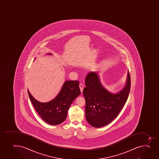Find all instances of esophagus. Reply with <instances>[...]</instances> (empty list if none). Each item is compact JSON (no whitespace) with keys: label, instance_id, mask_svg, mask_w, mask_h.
<instances>
[{"label":"esophagus","instance_id":"obj_1","mask_svg":"<svg viewBox=\"0 0 159 159\" xmlns=\"http://www.w3.org/2000/svg\"><path fill=\"white\" fill-rule=\"evenodd\" d=\"M79 87H80V89L81 92V93H82V92H83V90H84V85L83 84H79Z\"/></svg>","mask_w":159,"mask_h":159}]
</instances>
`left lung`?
I'll use <instances>...</instances> for the list:
<instances>
[{"mask_svg":"<svg viewBox=\"0 0 159 159\" xmlns=\"http://www.w3.org/2000/svg\"><path fill=\"white\" fill-rule=\"evenodd\" d=\"M83 91L85 99V118L93 127H102L111 122L125 104L130 88L129 71L124 88L116 93H111L104 88L98 73L87 74Z\"/></svg>","mask_w":159,"mask_h":159,"instance_id":"left-lung-1","label":"left lung"}]
</instances>
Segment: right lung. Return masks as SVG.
<instances>
[{"label": "right lung", "instance_id": "add662e5", "mask_svg": "<svg viewBox=\"0 0 159 159\" xmlns=\"http://www.w3.org/2000/svg\"><path fill=\"white\" fill-rule=\"evenodd\" d=\"M27 91L35 110L44 122L52 125H58L65 121L71 104L81 93L78 81H65L57 95L47 102H40Z\"/></svg>", "mask_w": 159, "mask_h": 159}]
</instances>
